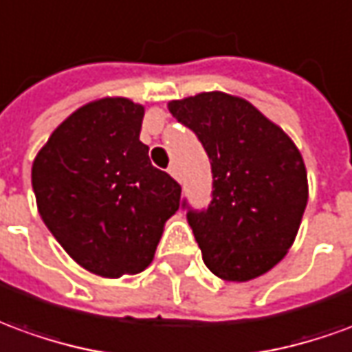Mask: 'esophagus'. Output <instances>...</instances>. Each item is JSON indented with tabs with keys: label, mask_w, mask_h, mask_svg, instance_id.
Returning a JSON list of instances; mask_svg holds the SVG:
<instances>
[{
	"label": "esophagus",
	"mask_w": 352,
	"mask_h": 352,
	"mask_svg": "<svg viewBox=\"0 0 352 352\" xmlns=\"http://www.w3.org/2000/svg\"><path fill=\"white\" fill-rule=\"evenodd\" d=\"M169 175L173 177V179H177V181H179V171H177V166H169Z\"/></svg>",
	"instance_id": "34e87169"
}]
</instances>
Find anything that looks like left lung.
Segmentation results:
<instances>
[{
    "label": "left lung",
    "instance_id": "left-lung-1",
    "mask_svg": "<svg viewBox=\"0 0 352 352\" xmlns=\"http://www.w3.org/2000/svg\"><path fill=\"white\" fill-rule=\"evenodd\" d=\"M168 108L211 162V204L186 213L206 267L228 282L269 272L294 244L309 200L301 152L252 102L223 91L171 100Z\"/></svg>",
    "mask_w": 352,
    "mask_h": 352
}]
</instances>
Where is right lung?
I'll return each instance as SVG.
<instances>
[{"label":"right lung","mask_w":352,"mask_h":352,"mask_svg":"<svg viewBox=\"0 0 352 352\" xmlns=\"http://www.w3.org/2000/svg\"><path fill=\"white\" fill-rule=\"evenodd\" d=\"M144 107L104 97L78 108L32 166L43 223L78 265L104 278L152 263L164 225L181 204L175 179L139 141Z\"/></svg>","instance_id":"1"}]
</instances>
